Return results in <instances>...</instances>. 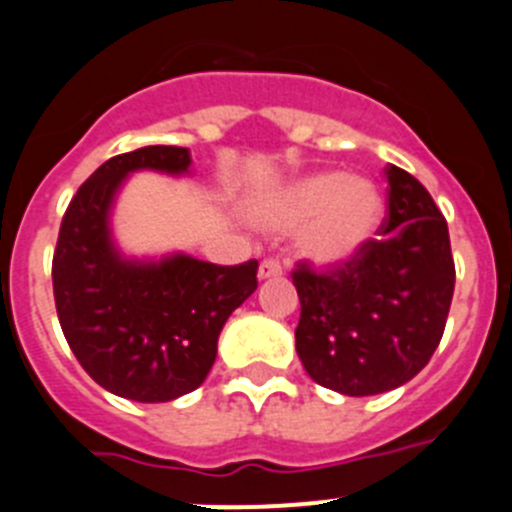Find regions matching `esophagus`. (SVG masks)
<instances>
[{"instance_id": "1", "label": "esophagus", "mask_w": 512, "mask_h": 512, "mask_svg": "<svg viewBox=\"0 0 512 512\" xmlns=\"http://www.w3.org/2000/svg\"><path fill=\"white\" fill-rule=\"evenodd\" d=\"M281 264L276 259H264L259 266V279L266 281V279H276V276H281Z\"/></svg>"}]
</instances>
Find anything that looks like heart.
I'll use <instances>...</instances> for the list:
<instances>
[{
  "instance_id": "obj_1",
  "label": "heart",
  "mask_w": 512,
  "mask_h": 512,
  "mask_svg": "<svg viewBox=\"0 0 512 512\" xmlns=\"http://www.w3.org/2000/svg\"><path fill=\"white\" fill-rule=\"evenodd\" d=\"M256 218L274 231L301 228V256L319 269H337L357 259L377 236L384 201L369 180L349 178L342 170H316L266 198Z\"/></svg>"
}]
</instances>
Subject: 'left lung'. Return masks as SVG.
Returning a JSON list of instances; mask_svg holds the SVG:
<instances>
[{
  "mask_svg": "<svg viewBox=\"0 0 512 512\" xmlns=\"http://www.w3.org/2000/svg\"><path fill=\"white\" fill-rule=\"evenodd\" d=\"M387 218L357 259L291 274L301 301L296 354L316 384L349 397L410 382L435 354L455 291L447 221L427 188L389 165Z\"/></svg>",
  "mask_w": 512,
  "mask_h": 512,
  "instance_id": "left-lung-1",
  "label": "left lung"
}]
</instances>
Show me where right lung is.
Instances as JSON below:
<instances>
[{"instance_id": "obj_1", "label": "right lung", "mask_w": 512, "mask_h": 512, "mask_svg": "<svg viewBox=\"0 0 512 512\" xmlns=\"http://www.w3.org/2000/svg\"><path fill=\"white\" fill-rule=\"evenodd\" d=\"M188 148L148 145L105 160L67 206L52 259L62 334L87 374L135 402H170L201 387L233 309L256 291L259 261L218 266L186 253L125 259L110 208L128 173L183 175Z\"/></svg>"}]
</instances>
